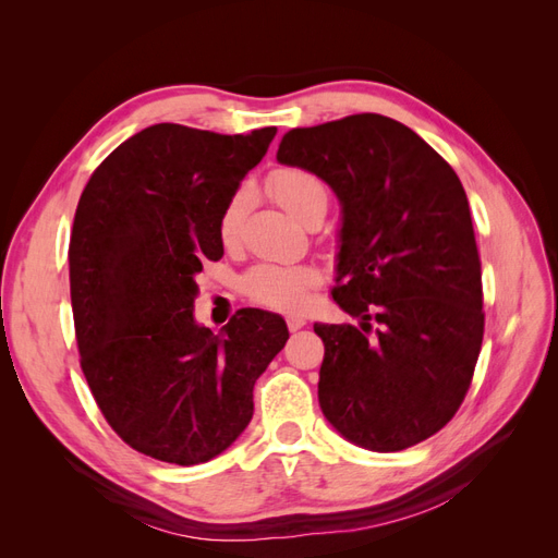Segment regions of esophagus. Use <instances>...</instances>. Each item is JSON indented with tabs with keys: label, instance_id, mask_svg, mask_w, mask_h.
<instances>
[{
	"label": "esophagus",
	"instance_id": "obj_1",
	"mask_svg": "<svg viewBox=\"0 0 558 558\" xmlns=\"http://www.w3.org/2000/svg\"><path fill=\"white\" fill-rule=\"evenodd\" d=\"M286 326H289L291 332H295V330H300V328H305L307 320L302 318L300 314H289V316H286Z\"/></svg>",
	"mask_w": 558,
	"mask_h": 558
}]
</instances>
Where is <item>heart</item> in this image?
Here are the masks:
<instances>
[{
  "instance_id": "heart-1",
  "label": "heart",
  "mask_w": 558,
  "mask_h": 558,
  "mask_svg": "<svg viewBox=\"0 0 558 558\" xmlns=\"http://www.w3.org/2000/svg\"><path fill=\"white\" fill-rule=\"evenodd\" d=\"M269 189H272L279 205L293 214L300 221L314 207V202L326 199V189L318 177L307 170H298V167H281V170L269 174ZM251 205V191L246 185L234 191L218 218V238L226 246H232L240 240L242 223L246 209ZM318 281L314 267L307 265H277V263H263L251 267L242 279V291L248 300L258 302L269 310L291 312L300 307L305 300L307 289Z\"/></svg>"
}]
</instances>
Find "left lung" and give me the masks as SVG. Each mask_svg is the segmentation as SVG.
<instances>
[{
	"label": "left lung",
	"instance_id": "obj_1",
	"mask_svg": "<svg viewBox=\"0 0 558 558\" xmlns=\"http://www.w3.org/2000/svg\"><path fill=\"white\" fill-rule=\"evenodd\" d=\"M277 160L326 181L342 205L332 300L359 326L314 324L326 347L320 412L369 451L424 442L461 408L484 337L482 263L459 177L379 113L286 132Z\"/></svg>",
	"mask_w": 558,
	"mask_h": 558
}]
</instances>
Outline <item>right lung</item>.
<instances>
[{
    "label": "right lung",
    "mask_w": 558,
    "mask_h": 558,
    "mask_svg": "<svg viewBox=\"0 0 558 558\" xmlns=\"http://www.w3.org/2000/svg\"><path fill=\"white\" fill-rule=\"evenodd\" d=\"M275 134L150 125L81 193L70 240L81 367L109 426L150 459L197 465L226 451L289 340L263 310H240L218 335L193 316L202 263L223 256L218 218Z\"/></svg>",
    "instance_id": "obj_1"
}]
</instances>
